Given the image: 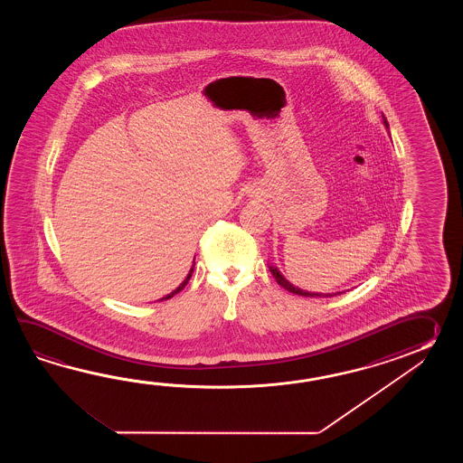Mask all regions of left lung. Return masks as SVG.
<instances>
[{
	"label": "left lung",
	"instance_id": "8db88e82",
	"mask_svg": "<svg viewBox=\"0 0 463 463\" xmlns=\"http://www.w3.org/2000/svg\"><path fill=\"white\" fill-rule=\"evenodd\" d=\"M385 128H389V124H387V118H384ZM269 271H271V275L275 276L276 281H278V285L283 286L285 289H288L289 293H295V295L307 296V298H315V296H319V298H331V296L339 295V293H329V295H317V293H309V291H303V289H299V288H296V286L291 285L288 279H286L285 276L281 275L279 271H278V268H273V266H269Z\"/></svg>",
	"mask_w": 463,
	"mask_h": 463
}]
</instances>
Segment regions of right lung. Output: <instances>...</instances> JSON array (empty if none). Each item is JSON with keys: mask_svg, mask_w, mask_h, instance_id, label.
Here are the masks:
<instances>
[{"mask_svg": "<svg viewBox=\"0 0 463 463\" xmlns=\"http://www.w3.org/2000/svg\"><path fill=\"white\" fill-rule=\"evenodd\" d=\"M194 268H195V263H194V266H192V268H190V271H188V276H187V278H185V279H184V283H182V285L178 286V288H177V289H175V291H172V293H170V295L165 296V298H162V299H158V301H164V299H170V298H172V296L177 295L178 291H182V289H184V288H185V286H187L188 279H190V278H192V273H194Z\"/></svg>", "mask_w": 463, "mask_h": 463, "instance_id": "add662e5", "label": "right lung"}]
</instances>
